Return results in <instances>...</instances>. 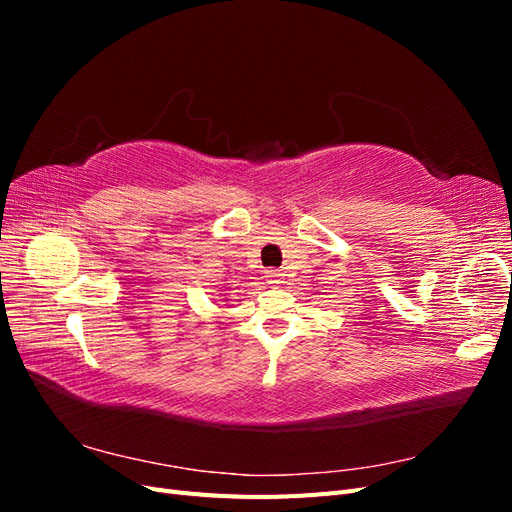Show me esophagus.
Instances as JSON below:
<instances>
[{
    "instance_id": "obj_1",
    "label": "esophagus",
    "mask_w": 512,
    "mask_h": 512,
    "mask_svg": "<svg viewBox=\"0 0 512 512\" xmlns=\"http://www.w3.org/2000/svg\"><path fill=\"white\" fill-rule=\"evenodd\" d=\"M267 284H273V286H275V284H282V282H280V273L273 271V269L267 271Z\"/></svg>"
}]
</instances>
